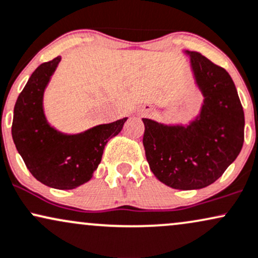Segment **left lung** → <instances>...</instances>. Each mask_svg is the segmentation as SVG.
<instances>
[{
    "mask_svg": "<svg viewBox=\"0 0 258 258\" xmlns=\"http://www.w3.org/2000/svg\"><path fill=\"white\" fill-rule=\"evenodd\" d=\"M182 53L189 56L203 96L199 113L187 124L142 118V142L151 171L160 182L175 189H201L222 176L240 153L245 118L228 72L198 51Z\"/></svg>",
    "mask_w": 258,
    "mask_h": 258,
    "instance_id": "8db88e82",
    "label": "left lung"
}]
</instances>
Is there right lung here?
Wrapping results in <instances>:
<instances>
[{"instance_id": "right-lung-1", "label": "right lung", "mask_w": 258, "mask_h": 258, "mask_svg": "<svg viewBox=\"0 0 258 258\" xmlns=\"http://www.w3.org/2000/svg\"><path fill=\"white\" fill-rule=\"evenodd\" d=\"M61 61L56 56L30 76L14 106L12 138L32 176L56 189H74L88 182L101 162L104 148L118 135L128 117L66 134L48 122L44 93Z\"/></svg>"}]
</instances>
